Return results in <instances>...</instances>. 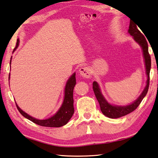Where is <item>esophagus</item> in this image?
Returning a JSON list of instances; mask_svg holds the SVG:
<instances>
[{"instance_id": "obj_1", "label": "esophagus", "mask_w": 158, "mask_h": 158, "mask_svg": "<svg viewBox=\"0 0 158 158\" xmlns=\"http://www.w3.org/2000/svg\"><path fill=\"white\" fill-rule=\"evenodd\" d=\"M79 73L82 77H85V78H89L90 75H91L90 69L88 67H81L79 69Z\"/></svg>"}]
</instances>
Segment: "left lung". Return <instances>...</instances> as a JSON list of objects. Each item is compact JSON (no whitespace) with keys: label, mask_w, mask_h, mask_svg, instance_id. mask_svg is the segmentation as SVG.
Segmentation results:
<instances>
[{"label":"left lung","mask_w":158,"mask_h":158,"mask_svg":"<svg viewBox=\"0 0 158 158\" xmlns=\"http://www.w3.org/2000/svg\"><path fill=\"white\" fill-rule=\"evenodd\" d=\"M139 27V26H138ZM128 33H129L131 35L134 37L135 40L140 44V46L142 48L143 50V54L144 59H145V65H146V74L148 76V79L146 81V86L144 89L143 91L141 93V95L139 97L137 100L134 102L133 103L131 104L130 105L127 106H114L111 105L109 104L106 101L105 98L102 95L100 92V87L96 81H93V89L94 91L95 95L99 102V105L100 106L101 111L102 112L104 115L106 116L111 118H120L122 116H124L125 115L131 113L133 111H135L137 109L139 105H140L141 101L145 97L146 95L148 92V87H149V82H150V70H151V56H150L148 53V43L145 37H144L143 35L141 33V31L137 28V26L135 23H132L130 21V26L129 30H128Z\"/></svg>","instance_id":"1"}]
</instances>
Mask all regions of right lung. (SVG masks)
<instances>
[{"instance_id": "obj_1", "label": "right lung", "mask_w": 158, "mask_h": 158, "mask_svg": "<svg viewBox=\"0 0 158 158\" xmlns=\"http://www.w3.org/2000/svg\"><path fill=\"white\" fill-rule=\"evenodd\" d=\"M19 45V40L17 41L15 49ZM14 50V51H15ZM76 84V78L75 73H74L71 76L70 78L68 79L67 82L65 89V98L62 106L56 114L54 116L45 120H37L36 118L29 116L24 111H23L19 107L18 105L16 104L17 108L20 112V114L24 116L26 118L30 120L31 121L33 122L34 123L40 125L43 127H59L63 126L68 123L74 112V109L73 106L74 100H73V90L74 87Z\"/></svg>"}]
</instances>
